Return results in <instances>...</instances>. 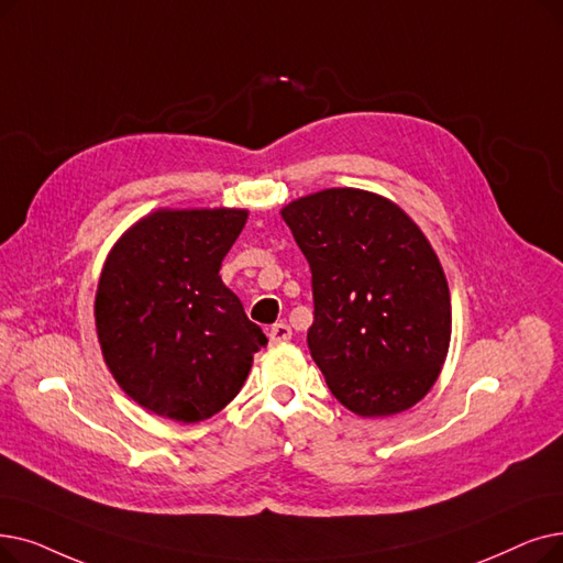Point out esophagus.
Returning <instances> with one entry per match:
<instances>
[{"label": "esophagus", "instance_id": "esophagus-1", "mask_svg": "<svg viewBox=\"0 0 563 563\" xmlns=\"http://www.w3.org/2000/svg\"><path fill=\"white\" fill-rule=\"evenodd\" d=\"M287 340H291V329L285 322H278L268 329V342H272V345H278V342H287Z\"/></svg>", "mask_w": 563, "mask_h": 563}]
</instances>
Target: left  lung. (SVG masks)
<instances>
[{
  "mask_svg": "<svg viewBox=\"0 0 563 563\" xmlns=\"http://www.w3.org/2000/svg\"><path fill=\"white\" fill-rule=\"evenodd\" d=\"M312 274L308 347L358 417L417 405L442 371L451 297L432 246L379 195L329 188L283 209Z\"/></svg>",
  "mask_w": 563,
  "mask_h": 563,
  "instance_id": "1",
  "label": "left lung"
}]
</instances>
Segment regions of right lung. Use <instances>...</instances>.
<instances>
[{"label":"right lung","instance_id":"1","mask_svg":"<svg viewBox=\"0 0 563 563\" xmlns=\"http://www.w3.org/2000/svg\"><path fill=\"white\" fill-rule=\"evenodd\" d=\"M241 209H161L108 255L96 331L117 384L158 417L198 423L239 394L266 335L218 276Z\"/></svg>","mask_w":563,"mask_h":563}]
</instances>
